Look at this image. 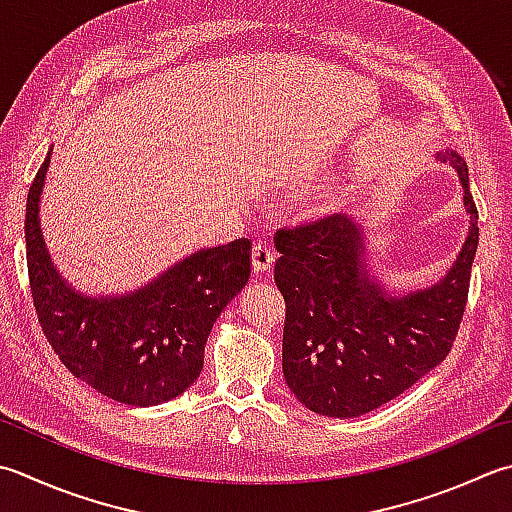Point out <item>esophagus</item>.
<instances>
[{
	"instance_id": "34e87169",
	"label": "esophagus",
	"mask_w": 512,
	"mask_h": 512,
	"mask_svg": "<svg viewBox=\"0 0 512 512\" xmlns=\"http://www.w3.org/2000/svg\"><path fill=\"white\" fill-rule=\"evenodd\" d=\"M275 253L268 244H255L253 248V270L255 273H266V270L273 268Z\"/></svg>"
}]
</instances>
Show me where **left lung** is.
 Listing matches in <instances>:
<instances>
[{
  "mask_svg": "<svg viewBox=\"0 0 512 512\" xmlns=\"http://www.w3.org/2000/svg\"><path fill=\"white\" fill-rule=\"evenodd\" d=\"M439 159L462 179L470 230L457 262L435 286L388 295L366 273L364 235L346 215L275 233L282 253L275 282L286 302L284 377L317 415L370 413L417 384L453 348L468 302L479 215L464 159L455 150Z\"/></svg>",
  "mask_w": 512,
  "mask_h": 512,
  "instance_id": "1",
  "label": "left lung"
}]
</instances>
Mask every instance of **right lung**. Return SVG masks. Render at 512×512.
<instances>
[{"instance_id":"right-lung-1","label":"right lung","mask_w":512,"mask_h":512,"mask_svg":"<svg viewBox=\"0 0 512 512\" xmlns=\"http://www.w3.org/2000/svg\"><path fill=\"white\" fill-rule=\"evenodd\" d=\"M50 153L28 190L26 262L35 313L62 364L128 406L168 402L195 382L204 346L226 304L250 277V239L197 250L124 297H84L50 264L39 230Z\"/></svg>"}]
</instances>
